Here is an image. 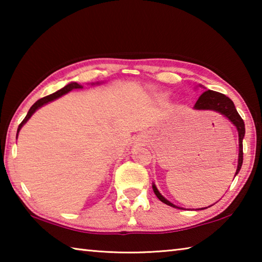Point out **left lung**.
Here are the masks:
<instances>
[{
    "instance_id": "8db88e82",
    "label": "left lung",
    "mask_w": 262,
    "mask_h": 262,
    "mask_svg": "<svg viewBox=\"0 0 262 262\" xmlns=\"http://www.w3.org/2000/svg\"><path fill=\"white\" fill-rule=\"evenodd\" d=\"M195 110L200 111H215V112H219L224 117H227L230 121H231L234 126H236L238 130V137H239V155H238V166L236 174H238L239 170H241L242 164H243V139L244 135H245V125H244V121L241 115L237 112L236 107H234L233 101L223 94H220V92L212 91V90H207L203 92V94L199 97V99L194 105ZM236 177V176H234ZM152 189L156 196L161 200L163 203H165L167 206H171L173 208H178L174 206L173 203H171L168 200H166L163 195L159 193L155 184L152 185Z\"/></svg>"
}]
</instances>
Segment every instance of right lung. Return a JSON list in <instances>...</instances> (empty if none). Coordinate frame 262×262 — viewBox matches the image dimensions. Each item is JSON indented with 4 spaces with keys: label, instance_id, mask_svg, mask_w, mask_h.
<instances>
[{
    "label": "right lung",
    "instance_id": "right-lung-1",
    "mask_svg": "<svg viewBox=\"0 0 262 262\" xmlns=\"http://www.w3.org/2000/svg\"><path fill=\"white\" fill-rule=\"evenodd\" d=\"M82 88H83V86L79 85L78 83L72 82V83H69L68 85H66L64 88H62L61 90L54 92V94L43 97V98H41V99H39V100L35 101V103H34L32 106H31V108L29 110V112H28V114H26V117L24 118V120L21 121L20 125L18 126V129H17V136H18V133H19V130H20V128L23 127L24 123H25L26 121H28L31 117H32V114H33L38 108H40L41 106H43V105L47 104V103H50V101H53V100H55V99H57V98H60L61 96L68 94L69 91L73 90V89H82Z\"/></svg>",
    "mask_w": 262,
    "mask_h": 262
}]
</instances>
